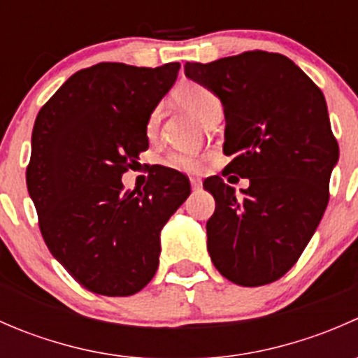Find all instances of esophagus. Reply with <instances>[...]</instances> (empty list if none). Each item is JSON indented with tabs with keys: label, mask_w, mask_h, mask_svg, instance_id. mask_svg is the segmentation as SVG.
<instances>
[{
	"label": "esophagus",
	"mask_w": 358,
	"mask_h": 358,
	"mask_svg": "<svg viewBox=\"0 0 358 358\" xmlns=\"http://www.w3.org/2000/svg\"><path fill=\"white\" fill-rule=\"evenodd\" d=\"M190 185H192L194 190H197V189H201L202 182H201L199 178H190Z\"/></svg>",
	"instance_id": "1"
}]
</instances>
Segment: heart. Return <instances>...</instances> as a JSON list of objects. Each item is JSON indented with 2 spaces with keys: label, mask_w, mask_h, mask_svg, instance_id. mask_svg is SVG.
Listing matches in <instances>:
<instances>
[{
  "label": "heart",
  "mask_w": 358,
  "mask_h": 358,
  "mask_svg": "<svg viewBox=\"0 0 358 358\" xmlns=\"http://www.w3.org/2000/svg\"><path fill=\"white\" fill-rule=\"evenodd\" d=\"M175 99L180 106L183 107L187 112L197 117L199 121L204 119V115L208 114L213 107L220 106V100L215 93L211 92L206 86L197 85V83H185V85L180 86L175 93ZM159 122V110L156 109L150 114L149 121H147V131L152 133L157 128ZM166 166L176 169V171H185V173H194L197 169H201L202 166V157L197 156L194 152H171L166 157Z\"/></svg>",
  "instance_id": "heart-1"
}]
</instances>
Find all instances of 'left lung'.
Here are the masks:
<instances>
[{
	"mask_svg": "<svg viewBox=\"0 0 358 358\" xmlns=\"http://www.w3.org/2000/svg\"><path fill=\"white\" fill-rule=\"evenodd\" d=\"M185 76L211 90L225 112L227 171L249 178L236 189L204 180L216 208L206 223L213 265L230 282L256 287L280 279L315 234L339 159L322 92L280 53L246 52Z\"/></svg>",
	"mask_w": 358,
	"mask_h": 358,
	"instance_id": "obj_1",
	"label": "left lung"
}]
</instances>
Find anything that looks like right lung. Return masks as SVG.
<instances>
[{"mask_svg": "<svg viewBox=\"0 0 358 358\" xmlns=\"http://www.w3.org/2000/svg\"><path fill=\"white\" fill-rule=\"evenodd\" d=\"M180 64L103 62L57 90L36 117L27 190L43 239L88 291L129 296L156 275L161 230L190 196L187 176L159 166L143 190L121 176L149 149L147 121Z\"/></svg>", "mask_w": 358, "mask_h": 358, "instance_id": "add662e5", "label": "right lung"}]
</instances>
